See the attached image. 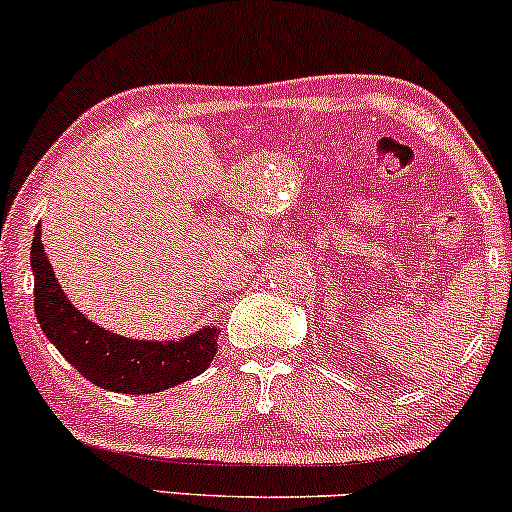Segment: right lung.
Listing matches in <instances>:
<instances>
[{
	"label": "right lung",
	"instance_id": "add662e5",
	"mask_svg": "<svg viewBox=\"0 0 512 512\" xmlns=\"http://www.w3.org/2000/svg\"><path fill=\"white\" fill-rule=\"evenodd\" d=\"M35 317L40 330L72 366L103 390L151 395L197 378L214 361L219 330L204 327L180 342H139L98 327L64 296L40 243V223L31 245Z\"/></svg>",
	"mask_w": 512,
	"mask_h": 512
}]
</instances>
